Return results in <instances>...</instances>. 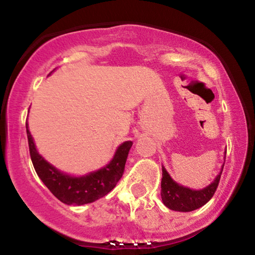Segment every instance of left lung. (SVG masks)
<instances>
[{
    "label": "left lung",
    "mask_w": 255,
    "mask_h": 255,
    "mask_svg": "<svg viewBox=\"0 0 255 255\" xmlns=\"http://www.w3.org/2000/svg\"><path fill=\"white\" fill-rule=\"evenodd\" d=\"M223 166L224 164L222 165L219 174L209 186L201 189H192L182 186V184H178L176 181L172 180L166 169L162 165L163 177L162 182H160V188H162L160 197H162L163 204L172 211L178 212H191L204 206L205 204L209 203V200L213 197L216 189H217L222 171H223Z\"/></svg>",
    "instance_id": "obj_1"
}]
</instances>
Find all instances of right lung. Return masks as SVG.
I'll use <instances>...</instances> for the list:
<instances>
[{
    "label": "right lung",
    "instance_id": "add662e5",
    "mask_svg": "<svg viewBox=\"0 0 255 255\" xmlns=\"http://www.w3.org/2000/svg\"><path fill=\"white\" fill-rule=\"evenodd\" d=\"M28 147H30L31 160L34 170L42 182L58 200L66 205L90 204L107 195L124 174L126 160L133 145L131 141H125L116 148L113 159L98 170L87 172L81 176L66 174L54 166L39 153L34 144L28 124L26 122Z\"/></svg>",
    "mask_w": 255,
    "mask_h": 255
}]
</instances>
